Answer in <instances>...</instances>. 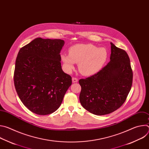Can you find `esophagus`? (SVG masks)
<instances>
[{"label":"esophagus","mask_w":149,"mask_h":149,"mask_svg":"<svg viewBox=\"0 0 149 149\" xmlns=\"http://www.w3.org/2000/svg\"><path fill=\"white\" fill-rule=\"evenodd\" d=\"M72 82H74V83L77 82L78 81V78H75V77H72Z\"/></svg>","instance_id":"1"}]
</instances>
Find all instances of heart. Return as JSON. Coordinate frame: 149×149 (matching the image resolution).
Instances as JSON below:
<instances>
[{"instance_id": "obj_1", "label": "heart", "mask_w": 149, "mask_h": 149, "mask_svg": "<svg viewBox=\"0 0 149 149\" xmlns=\"http://www.w3.org/2000/svg\"><path fill=\"white\" fill-rule=\"evenodd\" d=\"M68 53L61 54L65 70L70 72L75 63H78L79 72L87 76L97 73L108 58V52L105 48H98L92 44L75 45L69 48Z\"/></svg>"}]
</instances>
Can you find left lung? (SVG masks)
<instances>
[{"instance_id": "left-lung-1", "label": "left lung", "mask_w": 149, "mask_h": 149, "mask_svg": "<svg viewBox=\"0 0 149 149\" xmlns=\"http://www.w3.org/2000/svg\"><path fill=\"white\" fill-rule=\"evenodd\" d=\"M110 61L97 74L81 79L79 101L82 107L97 116L119 109L128 95L133 82V71L127 52L111 43Z\"/></svg>"}]
</instances>
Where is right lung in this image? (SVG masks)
<instances>
[{
	"mask_svg": "<svg viewBox=\"0 0 149 149\" xmlns=\"http://www.w3.org/2000/svg\"><path fill=\"white\" fill-rule=\"evenodd\" d=\"M61 39L38 38L18 52L14 84L22 103L39 115L55 112L72 84L71 77L61 68Z\"/></svg>",
	"mask_w": 149,
	"mask_h": 149,
	"instance_id": "add662e5",
	"label": "right lung"
}]
</instances>
